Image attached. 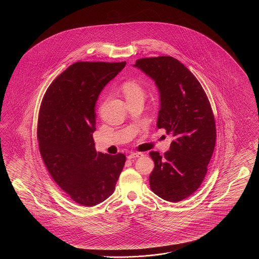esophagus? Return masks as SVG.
Segmentation results:
<instances>
[{
  "label": "esophagus",
  "instance_id": "34e87169",
  "mask_svg": "<svg viewBox=\"0 0 259 259\" xmlns=\"http://www.w3.org/2000/svg\"><path fill=\"white\" fill-rule=\"evenodd\" d=\"M144 154L142 152H131L127 157L128 159H134V158H139L142 157Z\"/></svg>",
  "mask_w": 259,
  "mask_h": 259
}]
</instances>
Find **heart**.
Listing matches in <instances>:
<instances>
[{
  "instance_id": "b5f03b06",
  "label": "heart",
  "mask_w": 259,
  "mask_h": 259,
  "mask_svg": "<svg viewBox=\"0 0 259 259\" xmlns=\"http://www.w3.org/2000/svg\"><path fill=\"white\" fill-rule=\"evenodd\" d=\"M121 90L126 100L137 98V97H144L145 95V91L143 87L133 80L124 82L123 85L121 87Z\"/></svg>"
}]
</instances>
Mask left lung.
<instances>
[{
    "mask_svg": "<svg viewBox=\"0 0 259 259\" xmlns=\"http://www.w3.org/2000/svg\"><path fill=\"white\" fill-rule=\"evenodd\" d=\"M135 67L158 87L157 128L174 138L170 150L163 156L158 151L149 152L154 161L150 189L162 199L177 203L194 193L207 174L217 140L213 112L197 78L176 58H142Z\"/></svg>",
    "mask_w": 259,
    "mask_h": 259,
    "instance_id": "obj_1",
    "label": "left lung"
}]
</instances>
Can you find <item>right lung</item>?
I'll use <instances>...</instances> for the list:
<instances>
[{
	"label": "right lung",
	"mask_w": 259,
	"mask_h": 259,
	"mask_svg": "<svg viewBox=\"0 0 259 259\" xmlns=\"http://www.w3.org/2000/svg\"><path fill=\"white\" fill-rule=\"evenodd\" d=\"M126 62H76L48 88L38 111L37 142L53 181L75 203L93 207L110 197L126 157L97 153L95 104Z\"/></svg>",
	"instance_id": "right-lung-1"
}]
</instances>
